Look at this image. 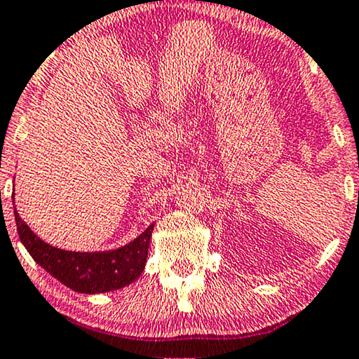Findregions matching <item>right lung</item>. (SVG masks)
I'll use <instances>...</instances> for the list:
<instances>
[{"label": "right lung", "instance_id": "add662e5", "mask_svg": "<svg viewBox=\"0 0 359 359\" xmlns=\"http://www.w3.org/2000/svg\"><path fill=\"white\" fill-rule=\"evenodd\" d=\"M13 209H15V221L21 244L28 250L29 256L46 273H50L72 291L81 294L116 291L132 284L144 273L154 224L130 243L116 249L76 252V250L53 248L34 234L16 210L15 192H13Z\"/></svg>", "mask_w": 359, "mask_h": 359}]
</instances>
